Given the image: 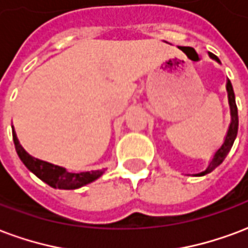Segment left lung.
I'll return each mask as SVG.
<instances>
[{"label": "left lung", "instance_id": "1", "mask_svg": "<svg viewBox=\"0 0 248 248\" xmlns=\"http://www.w3.org/2000/svg\"><path fill=\"white\" fill-rule=\"evenodd\" d=\"M209 57L211 59H214L218 63H220V61L218 59V57H216L214 54L209 52ZM226 90H227V96H229V104H230V113H231V123L230 126H229V131H227V135L225 137V141L223 144L218 148V151L214 153V156L211 158V161L209 162V165L206 168L205 170L201 171V173H197L194 174L196 177L205 176L207 173H210L216 169L217 166H219L223 160L226 158V156L229 155L231 146L234 144L236 139V133H238V125H239V120H238V108H236L235 103V93H234V90H232V84H231L230 80H227V84H226Z\"/></svg>", "mask_w": 248, "mask_h": 248}]
</instances>
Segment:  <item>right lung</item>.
<instances>
[{"label": "right lung", "instance_id": "right-lung-1", "mask_svg": "<svg viewBox=\"0 0 248 248\" xmlns=\"http://www.w3.org/2000/svg\"><path fill=\"white\" fill-rule=\"evenodd\" d=\"M13 140H14L18 157L21 158V161L25 164V166L31 173H34L39 180L46 182L47 185H50L54 189H64V190L79 189V187L97 180L106 171V169H102V170L70 173V171L66 170V168L54 165V164L30 156L28 152L21 146V144L18 141L17 135L14 133V129H13Z\"/></svg>", "mask_w": 248, "mask_h": 248}]
</instances>
